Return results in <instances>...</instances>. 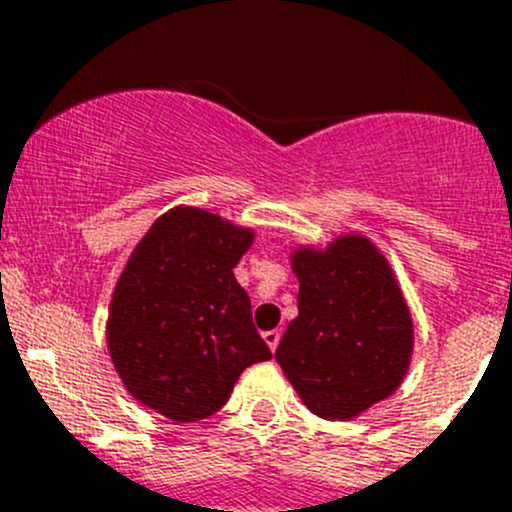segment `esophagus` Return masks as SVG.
<instances>
[{
	"label": "esophagus",
	"instance_id": "esophagus-1",
	"mask_svg": "<svg viewBox=\"0 0 512 512\" xmlns=\"http://www.w3.org/2000/svg\"><path fill=\"white\" fill-rule=\"evenodd\" d=\"M262 338H265V343L270 346V351H275V348L280 346V331L275 328V331H265L262 333Z\"/></svg>",
	"mask_w": 512,
	"mask_h": 512
}]
</instances>
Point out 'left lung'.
Wrapping results in <instances>:
<instances>
[{"label":"left lung","instance_id":"8db88e82","mask_svg":"<svg viewBox=\"0 0 512 512\" xmlns=\"http://www.w3.org/2000/svg\"><path fill=\"white\" fill-rule=\"evenodd\" d=\"M298 318L275 358L305 407L323 419H353L399 389L414 326L386 257L361 234L326 250L298 247Z\"/></svg>","mask_w":512,"mask_h":512}]
</instances>
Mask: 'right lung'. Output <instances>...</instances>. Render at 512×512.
<instances>
[{
    "label": "right lung",
    "instance_id": "add662e5",
    "mask_svg": "<svg viewBox=\"0 0 512 512\" xmlns=\"http://www.w3.org/2000/svg\"><path fill=\"white\" fill-rule=\"evenodd\" d=\"M252 240V229L197 207L169 209L143 234L105 328L133 399L174 422L207 419L247 366L272 356L232 272Z\"/></svg>",
    "mask_w": 512,
    "mask_h": 512
}]
</instances>
